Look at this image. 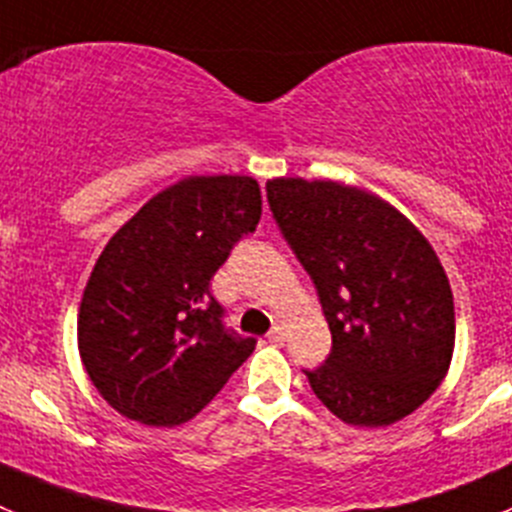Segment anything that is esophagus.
<instances>
[{
    "label": "esophagus",
    "instance_id": "34e87169",
    "mask_svg": "<svg viewBox=\"0 0 512 512\" xmlns=\"http://www.w3.org/2000/svg\"><path fill=\"white\" fill-rule=\"evenodd\" d=\"M266 339H269L271 344H281V342H284V326H281V324L271 326V332H269V337H266Z\"/></svg>",
    "mask_w": 512,
    "mask_h": 512
}]
</instances>
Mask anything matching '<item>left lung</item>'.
Segmentation results:
<instances>
[{
	"mask_svg": "<svg viewBox=\"0 0 512 512\" xmlns=\"http://www.w3.org/2000/svg\"><path fill=\"white\" fill-rule=\"evenodd\" d=\"M266 198L332 332L324 364L304 369L321 405L359 427L415 412L455 347L450 281L430 241L387 201L334 180L274 178Z\"/></svg>",
	"mask_w": 512,
	"mask_h": 512,
	"instance_id": "obj_1",
	"label": "left lung"
}]
</instances>
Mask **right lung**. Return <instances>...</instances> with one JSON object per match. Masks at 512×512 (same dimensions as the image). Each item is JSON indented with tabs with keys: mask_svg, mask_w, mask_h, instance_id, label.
<instances>
[{
	"mask_svg": "<svg viewBox=\"0 0 512 512\" xmlns=\"http://www.w3.org/2000/svg\"><path fill=\"white\" fill-rule=\"evenodd\" d=\"M261 218L248 175H191L150 198L100 253L77 316L80 357L120 415L196 417L256 347L223 324L213 274Z\"/></svg>",
	"mask_w": 512,
	"mask_h": 512,
	"instance_id": "obj_1",
	"label": "right lung"
}]
</instances>
